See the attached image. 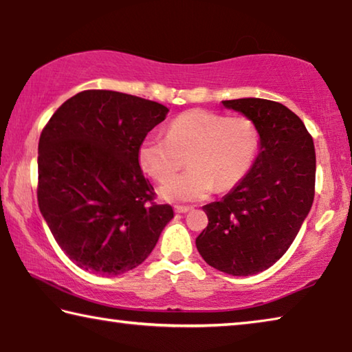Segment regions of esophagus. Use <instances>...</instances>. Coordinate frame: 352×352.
Instances as JSON below:
<instances>
[{
	"label": "esophagus",
	"instance_id": "34e87169",
	"mask_svg": "<svg viewBox=\"0 0 352 352\" xmlns=\"http://www.w3.org/2000/svg\"><path fill=\"white\" fill-rule=\"evenodd\" d=\"M189 211H192V208H189V206H175V212H178V214H186Z\"/></svg>",
	"mask_w": 352,
	"mask_h": 352
}]
</instances>
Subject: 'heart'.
<instances>
[{
	"mask_svg": "<svg viewBox=\"0 0 352 352\" xmlns=\"http://www.w3.org/2000/svg\"><path fill=\"white\" fill-rule=\"evenodd\" d=\"M258 151L259 130L252 119L195 109L177 116L166 136H146L138 160L148 175L163 182L186 156L190 169L168 177L158 192L169 201H197L214 188L230 190L237 186L252 169Z\"/></svg>",
	"mask_w": 352,
	"mask_h": 352,
	"instance_id": "heart-1",
	"label": "heart"
}]
</instances>
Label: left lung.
I'll return each mask as SVG.
<instances>
[{
  "label": "left lung",
  "instance_id": "left-lung-1",
  "mask_svg": "<svg viewBox=\"0 0 352 352\" xmlns=\"http://www.w3.org/2000/svg\"><path fill=\"white\" fill-rule=\"evenodd\" d=\"M222 104L256 124L259 152L237 186L204 206L208 226L195 245L214 269L250 276L287 252L311 211L315 147L301 119L283 104L259 98Z\"/></svg>",
  "mask_w": 352,
  "mask_h": 352
}]
</instances>
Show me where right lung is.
Wrapping results in <instances>:
<instances>
[{
    "mask_svg": "<svg viewBox=\"0 0 352 352\" xmlns=\"http://www.w3.org/2000/svg\"><path fill=\"white\" fill-rule=\"evenodd\" d=\"M164 105L110 90L77 93L38 141V208L77 267L118 276L146 261L172 217L153 204L138 151Z\"/></svg>",
    "mask_w": 352,
    "mask_h": 352,
    "instance_id": "obj_1",
    "label": "right lung"
}]
</instances>
